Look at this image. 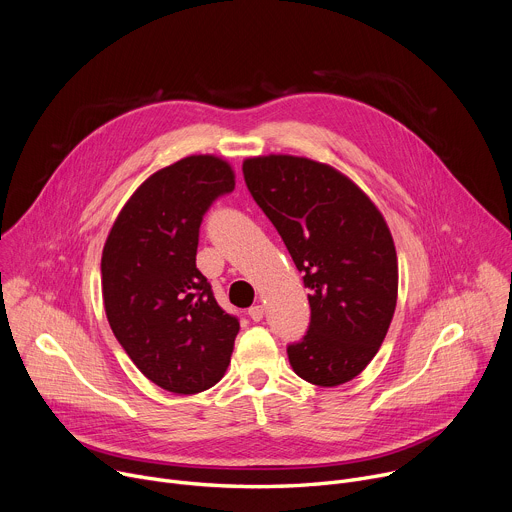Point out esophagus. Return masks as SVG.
I'll return each instance as SVG.
<instances>
[{
    "label": "esophagus",
    "instance_id": "34e87169",
    "mask_svg": "<svg viewBox=\"0 0 512 512\" xmlns=\"http://www.w3.org/2000/svg\"><path fill=\"white\" fill-rule=\"evenodd\" d=\"M263 314H265V308H263L261 304L249 308V318H251L253 322H261V320H263Z\"/></svg>",
    "mask_w": 512,
    "mask_h": 512
}]
</instances>
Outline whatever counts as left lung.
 Returning <instances> with one entry per match:
<instances>
[{
    "mask_svg": "<svg viewBox=\"0 0 512 512\" xmlns=\"http://www.w3.org/2000/svg\"><path fill=\"white\" fill-rule=\"evenodd\" d=\"M243 176L310 289L308 332L287 344L291 369L320 387L352 381L381 348L397 306V253L383 214L344 174L308 158H249Z\"/></svg>",
    "mask_w": 512,
    "mask_h": 512,
    "instance_id": "1",
    "label": "left lung"
}]
</instances>
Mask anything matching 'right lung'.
I'll use <instances>...</instances> for the list:
<instances>
[{
    "mask_svg": "<svg viewBox=\"0 0 512 512\" xmlns=\"http://www.w3.org/2000/svg\"><path fill=\"white\" fill-rule=\"evenodd\" d=\"M233 190L221 158H184L133 192L103 249L109 326L135 367L170 393L210 389L231 362L239 318L216 304L196 249L204 214Z\"/></svg>",
    "mask_w": 512,
    "mask_h": 512,
    "instance_id": "add662e5",
    "label": "right lung"
}]
</instances>
